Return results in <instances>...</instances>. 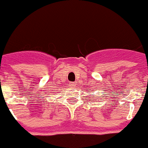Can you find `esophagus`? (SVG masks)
I'll return each instance as SVG.
<instances>
[{"instance_id": "esophagus-1", "label": "esophagus", "mask_w": 148, "mask_h": 148, "mask_svg": "<svg viewBox=\"0 0 148 148\" xmlns=\"http://www.w3.org/2000/svg\"><path fill=\"white\" fill-rule=\"evenodd\" d=\"M70 86L71 87H75V82H70Z\"/></svg>"}]
</instances>
